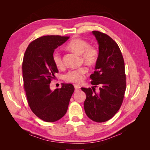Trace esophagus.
<instances>
[{
  "label": "esophagus",
  "mask_w": 150,
  "mask_h": 150,
  "mask_svg": "<svg viewBox=\"0 0 150 150\" xmlns=\"http://www.w3.org/2000/svg\"><path fill=\"white\" fill-rule=\"evenodd\" d=\"M74 87H75V91L79 90H80V88H81V87L77 84H74Z\"/></svg>",
  "instance_id": "1"
}]
</instances>
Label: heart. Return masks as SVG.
Masks as SVG:
<instances>
[{"instance_id": "obj_1", "label": "heart", "mask_w": 150, "mask_h": 150, "mask_svg": "<svg viewBox=\"0 0 150 150\" xmlns=\"http://www.w3.org/2000/svg\"><path fill=\"white\" fill-rule=\"evenodd\" d=\"M66 48L72 52L81 55L82 60L88 65H92L97 61L98 52L94 47L90 46L86 41L81 39H73L67 44ZM53 62L57 68H62L63 61L61 55L58 52L53 54ZM87 73V68L81 67L77 69H71L64 75V79L69 82L79 83Z\"/></svg>"}]
</instances>
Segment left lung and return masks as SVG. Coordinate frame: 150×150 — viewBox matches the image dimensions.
I'll list each match as a JSON object with an SVG mask.
<instances>
[{"mask_svg": "<svg viewBox=\"0 0 150 150\" xmlns=\"http://www.w3.org/2000/svg\"><path fill=\"white\" fill-rule=\"evenodd\" d=\"M98 45V55L95 71L90 75V88H82L86 95L84 108L86 114L92 120L104 122L111 119L122 103L126 91L125 67L119 46L106 34L93 31ZM100 87L96 93L94 88Z\"/></svg>", "mask_w": 150, "mask_h": 150, "instance_id": "left-lung-1", "label": "left lung"}]
</instances>
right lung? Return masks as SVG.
Returning <instances> with one entry per match:
<instances>
[{
    "label": "right lung",
    "instance_id": "right-lung-1",
    "mask_svg": "<svg viewBox=\"0 0 150 150\" xmlns=\"http://www.w3.org/2000/svg\"><path fill=\"white\" fill-rule=\"evenodd\" d=\"M68 37L47 35L31 42L22 62L24 86L31 111L44 121L55 122L66 114L75 90L71 84H62L52 91L51 80L58 72L53 62L54 51L66 42Z\"/></svg>",
    "mask_w": 150,
    "mask_h": 150
}]
</instances>
